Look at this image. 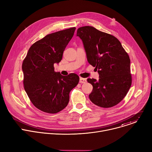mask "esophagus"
<instances>
[{
	"label": "esophagus",
	"instance_id": "esophagus-1",
	"mask_svg": "<svg viewBox=\"0 0 152 152\" xmlns=\"http://www.w3.org/2000/svg\"><path fill=\"white\" fill-rule=\"evenodd\" d=\"M79 82L81 83H85L86 82V79H84V78H82V77H80Z\"/></svg>",
	"mask_w": 152,
	"mask_h": 152
}]
</instances>
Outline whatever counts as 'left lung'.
I'll list each match as a JSON object with an SVG mask.
<instances>
[{
    "label": "left lung",
    "mask_w": 152,
    "mask_h": 152,
    "mask_svg": "<svg viewBox=\"0 0 152 152\" xmlns=\"http://www.w3.org/2000/svg\"><path fill=\"white\" fill-rule=\"evenodd\" d=\"M88 62L96 67L99 79L88 78L93 86L90 100L102 107H111L126 96L132 84L131 60L120 41L114 36L93 26L79 28Z\"/></svg>",
    "instance_id": "8db88e82"
}]
</instances>
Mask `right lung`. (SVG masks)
<instances>
[{"label": "right lung", "mask_w": 152, "mask_h": 152, "mask_svg": "<svg viewBox=\"0 0 152 152\" xmlns=\"http://www.w3.org/2000/svg\"><path fill=\"white\" fill-rule=\"evenodd\" d=\"M76 28L47 35L29 48L22 64L24 88L32 104L38 110L56 114L66 107L70 91L78 84L75 73L64 76L54 70L72 38Z\"/></svg>", "instance_id": "1"}]
</instances>
